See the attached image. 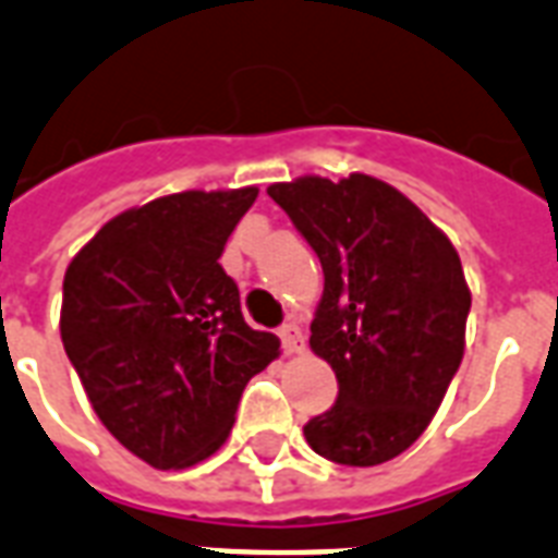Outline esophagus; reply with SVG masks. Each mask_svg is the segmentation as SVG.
I'll use <instances>...</instances> for the list:
<instances>
[{
  "label": "esophagus",
  "instance_id": "1",
  "mask_svg": "<svg viewBox=\"0 0 558 558\" xmlns=\"http://www.w3.org/2000/svg\"><path fill=\"white\" fill-rule=\"evenodd\" d=\"M280 342H283V351L289 356L301 354L304 351V336H301V327L295 322H289V325L280 327Z\"/></svg>",
  "mask_w": 558,
  "mask_h": 558
}]
</instances>
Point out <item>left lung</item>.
<instances>
[{"instance_id":"8db88e82","label":"left lung","mask_w":558,"mask_h":558,"mask_svg":"<svg viewBox=\"0 0 558 558\" xmlns=\"http://www.w3.org/2000/svg\"><path fill=\"white\" fill-rule=\"evenodd\" d=\"M266 193L322 260L310 348L339 398L304 427L339 465H380L427 430L465 354L471 289L453 242L380 178L301 175Z\"/></svg>"}]
</instances>
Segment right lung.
I'll return each mask as SVG.
<instances>
[{
    "label": "right lung",
    "mask_w": 558,
    "mask_h": 558,
    "mask_svg": "<svg viewBox=\"0 0 558 558\" xmlns=\"http://www.w3.org/2000/svg\"><path fill=\"white\" fill-rule=\"evenodd\" d=\"M257 193L186 190L122 210L63 275V351L110 436L157 471L222 448L245 383L280 356L219 266Z\"/></svg>",
    "instance_id": "1"
}]
</instances>
